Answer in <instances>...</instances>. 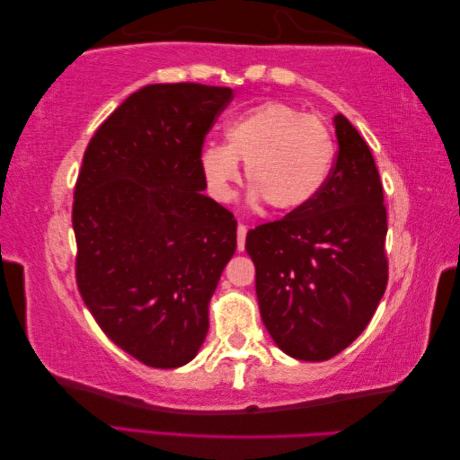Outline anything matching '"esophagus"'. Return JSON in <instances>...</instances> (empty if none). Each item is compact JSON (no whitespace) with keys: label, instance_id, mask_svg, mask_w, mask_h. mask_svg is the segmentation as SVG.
<instances>
[{"label":"esophagus","instance_id":"esophagus-1","mask_svg":"<svg viewBox=\"0 0 460 460\" xmlns=\"http://www.w3.org/2000/svg\"><path fill=\"white\" fill-rule=\"evenodd\" d=\"M246 232L248 228L243 226V224H238V250L243 252V248H246Z\"/></svg>","mask_w":460,"mask_h":460}]
</instances>
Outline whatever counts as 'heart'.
Returning a JSON list of instances; mask_svg holds the SVG:
<instances>
[{
	"label": "heart",
	"mask_w": 460,
	"mask_h": 460,
	"mask_svg": "<svg viewBox=\"0 0 460 460\" xmlns=\"http://www.w3.org/2000/svg\"><path fill=\"white\" fill-rule=\"evenodd\" d=\"M226 143L206 145L200 168L218 200L232 199L240 166L250 184L248 202L274 212H296L312 202L330 178L335 140L325 120L288 102L270 101L228 120Z\"/></svg>",
	"instance_id": "obj_1"
}]
</instances>
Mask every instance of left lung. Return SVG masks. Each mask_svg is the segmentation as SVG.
Segmentation results:
<instances>
[{"instance_id": "1", "label": "left lung", "mask_w": 460, "mask_h": 460, "mask_svg": "<svg viewBox=\"0 0 460 460\" xmlns=\"http://www.w3.org/2000/svg\"><path fill=\"white\" fill-rule=\"evenodd\" d=\"M320 194L246 236L260 315L289 358L325 361L367 327L387 288V210L373 155L343 115Z\"/></svg>"}]
</instances>
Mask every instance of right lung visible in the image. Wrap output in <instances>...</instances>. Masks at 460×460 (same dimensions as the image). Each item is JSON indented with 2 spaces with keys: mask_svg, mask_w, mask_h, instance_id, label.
<instances>
[{
  "mask_svg": "<svg viewBox=\"0 0 460 460\" xmlns=\"http://www.w3.org/2000/svg\"><path fill=\"white\" fill-rule=\"evenodd\" d=\"M232 89L156 83L102 123L75 184L83 302L112 343L182 367L208 333V304L236 252V220L202 194L204 137Z\"/></svg>",
  "mask_w": 460,
  "mask_h": 460,
  "instance_id": "1",
  "label": "right lung"
}]
</instances>
